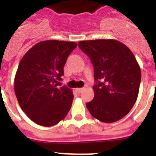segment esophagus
I'll return each mask as SVG.
<instances>
[{
  "label": "esophagus",
  "mask_w": 156,
  "mask_h": 156,
  "mask_svg": "<svg viewBox=\"0 0 156 156\" xmlns=\"http://www.w3.org/2000/svg\"><path fill=\"white\" fill-rule=\"evenodd\" d=\"M83 90H84V88H77V89H76V90H77V92L79 93V94L83 92Z\"/></svg>",
  "instance_id": "obj_1"
}]
</instances>
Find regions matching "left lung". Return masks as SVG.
Masks as SVG:
<instances>
[{"label": "left lung", "instance_id": "1", "mask_svg": "<svg viewBox=\"0 0 156 156\" xmlns=\"http://www.w3.org/2000/svg\"><path fill=\"white\" fill-rule=\"evenodd\" d=\"M78 46L94 67L95 97L86 106L91 116L105 123L119 121L138 98L141 69L133 52L115 40L79 41Z\"/></svg>", "mask_w": 156, "mask_h": 156}]
</instances>
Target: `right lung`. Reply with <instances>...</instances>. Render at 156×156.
Instances as JSON below:
<instances>
[{
    "label": "right lung",
    "mask_w": 156,
    "mask_h": 156,
    "mask_svg": "<svg viewBox=\"0 0 156 156\" xmlns=\"http://www.w3.org/2000/svg\"><path fill=\"white\" fill-rule=\"evenodd\" d=\"M77 44L46 40L23 56L14 78V91L21 108L35 123L52 126L66 116L73 95L67 87H56L64 66Z\"/></svg>",
    "instance_id": "1"
}]
</instances>
